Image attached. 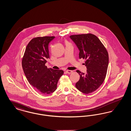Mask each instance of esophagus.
<instances>
[{"instance_id":"esophagus-1","label":"esophagus","mask_w":131,"mask_h":131,"mask_svg":"<svg viewBox=\"0 0 131 131\" xmlns=\"http://www.w3.org/2000/svg\"><path fill=\"white\" fill-rule=\"evenodd\" d=\"M66 72L67 74H71L73 72H72V71H71V70H67V71H66Z\"/></svg>"}]
</instances>
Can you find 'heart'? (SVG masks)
<instances>
[{"mask_svg": "<svg viewBox=\"0 0 131 131\" xmlns=\"http://www.w3.org/2000/svg\"><path fill=\"white\" fill-rule=\"evenodd\" d=\"M66 44H69V43L68 42H67V43H66Z\"/></svg>", "mask_w": 131, "mask_h": 131, "instance_id": "b5f03b06", "label": "heart"}]
</instances>
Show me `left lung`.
Instances as JSON below:
<instances>
[{
	"instance_id": "left-lung-1",
	"label": "left lung",
	"mask_w": 131,
	"mask_h": 131,
	"mask_svg": "<svg viewBox=\"0 0 131 131\" xmlns=\"http://www.w3.org/2000/svg\"><path fill=\"white\" fill-rule=\"evenodd\" d=\"M71 39L80 50L79 58L85 59L86 72H77L80 75L75 87L83 93H92L97 90L106 78L108 64V54L99 39L88 33L72 35Z\"/></svg>"
}]
</instances>
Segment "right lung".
I'll use <instances>...</instances> for the list:
<instances>
[{
  "instance_id": "right-lung-1",
  "label": "right lung",
  "mask_w": 131,
  "mask_h": 131,
  "mask_svg": "<svg viewBox=\"0 0 131 131\" xmlns=\"http://www.w3.org/2000/svg\"><path fill=\"white\" fill-rule=\"evenodd\" d=\"M54 36L33 38L27 44L22 59V67L29 83L44 94L53 92L64 71L48 68L45 65L50 58L49 44Z\"/></svg>"
}]
</instances>
